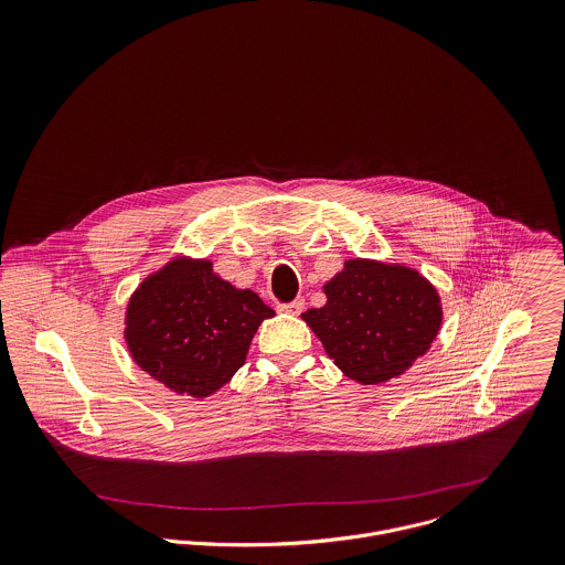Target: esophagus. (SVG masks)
I'll return each instance as SVG.
<instances>
[{
    "mask_svg": "<svg viewBox=\"0 0 565 565\" xmlns=\"http://www.w3.org/2000/svg\"><path fill=\"white\" fill-rule=\"evenodd\" d=\"M303 308H306V299L303 297H297V299H292L288 303H277V312L292 313V316L303 312Z\"/></svg>",
    "mask_w": 565,
    "mask_h": 565,
    "instance_id": "34e87169",
    "label": "esophagus"
}]
</instances>
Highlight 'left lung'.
Returning <instances> with one entry per match:
<instances>
[{"instance_id": "1", "label": "left lung", "mask_w": 565, "mask_h": 565, "mask_svg": "<svg viewBox=\"0 0 565 565\" xmlns=\"http://www.w3.org/2000/svg\"><path fill=\"white\" fill-rule=\"evenodd\" d=\"M327 303L301 313L342 375L379 385L423 358L441 327L438 288L416 268L353 257L324 286Z\"/></svg>"}]
</instances>
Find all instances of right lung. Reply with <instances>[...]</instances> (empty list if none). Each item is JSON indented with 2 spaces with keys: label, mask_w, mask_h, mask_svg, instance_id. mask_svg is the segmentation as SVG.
Here are the masks:
<instances>
[{
  "label": "right lung",
  "mask_w": 565,
  "mask_h": 565,
  "mask_svg": "<svg viewBox=\"0 0 565 565\" xmlns=\"http://www.w3.org/2000/svg\"><path fill=\"white\" fill-rule=\"evenodd\" d=\"M273 316L253 290L216 275L207 257L175 255L131 292L124 338L147 375L201 401L238 373L257 327Z\"/></svg>",
  "instance_id": "right-lung-1"
}]
</instances>
